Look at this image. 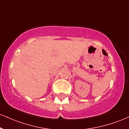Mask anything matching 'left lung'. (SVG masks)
I'll use <instances>...</instances> for the list:
<instances>
[{
    "label": "left lung",
    "mask_w": 129,
    "mask_h": 129,
    "mask_svg": "<svg viewBox=\"0 0 129 129\" xmlns=\"http://www.w3.org/2000/svg\"><path fill=\"white\" fill-rule=\"evenodd\" d=\"M102 53H103V54L104 55H106V56H108V54H107V53L106 52V51L105 50L102 49Z\"/></svg>",
    "instance_id": "8db88e82"
}]
</instances>
